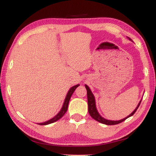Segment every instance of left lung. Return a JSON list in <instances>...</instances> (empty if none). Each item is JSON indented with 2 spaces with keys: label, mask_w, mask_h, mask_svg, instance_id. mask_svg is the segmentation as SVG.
Masks as SVG:
<instances>
[{
  "label": "left lung",
  "mask_w": 156,
  "mask_h": 156,
  "mask_svg": "<svg viewBox=\"0 0 156 156\" xmlns=\"http://www.w3.org/2000/svg\"><path fill=\"white\" fill-rule=\"evenodd\" d=\"M127 38L129 39V40L131 41V39L130 38ZM85 88L87 89V102H88V112L89 115H90L92 118H94V120H96L98 122H99L102 124H105V125H117V124H119L120 122H123V121H125L126 118H128L129 117H131V116L133 115L134 113H136V112L138 109V108L139 107L141 103V101L142 100L140 101V102L138 105V106L135 109V110L133 111V112H132L130 115H129L127 117H126L125 118H123L122 120H107L105 119V118H102L101 115L99 114V113L98 112V110L96 109V100H95V98L94 94H92V92L91 91V89H89V87L85 84Z\"/></svg>",
  "instance_id": "obj_1"
}]
</instances>
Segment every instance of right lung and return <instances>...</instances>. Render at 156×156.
Masks as SVG:
<instances>
[{"label":"right lung","instance_id":"right-lung-1","mask_svg":"<svg viewBox=\"0 0 156 156\" xmlns=\"http://www.w3.org/2000/svg\"><path fill=\"white\" fill-rule=\"evenodd\" d=\"M78 86H79V84H76V85L72 87H71V89H69V90L67 96H66V98L65 99V101H64V103H63L62 107L61 108V109H60L59 113H58V114L56 116H54V117L51 118V119L49 120L48 121H46V122H44L38 123V125H49V124H51V123L56 122L57 120H58L59 119H60V118H61L62 116L65 115V113L67 112L68 105H69V100H70L71 96H72L73 93L74 92V91L76 90V89L77 88Z\"/></svg>","mask_w":156,"mask_h":156}]
</instances>
